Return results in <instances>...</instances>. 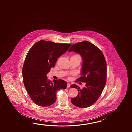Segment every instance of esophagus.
I'll return each instance as SVG.
<instances>
[{
	"instance_id": "34e87169",
	"label": "esophagus",
	"mask_w": 132,
	"mask_h": 132,
	"mask_svg": "<svg viewBox=\"0 0 132 132\" xmlns=\"http://www.w3.org/2000/svg\"><path fill=\"white\" fill-rule=\"evenodd\" d=\"M70 83H67V87H70Z\"/></svg>"
}]
</instances>
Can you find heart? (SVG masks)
I'll return each instance as SVG.
<instances>
[{
	"instance_id": "b5f03b06",
	"label": "heart",
	"mask_w": 132,
	"mask_h": 132,
	"mask_svg": "<svg viewBox=\"0 0 132 132\" xmlns=\"http://www.w3.org/2000/svg\"><path fill=\"white\" fill-rule=\"evenodd\" d=\"M79 56V55H74L73 56ZM73 56H72V57H73Z\"/></svg>"
}]
</instances>
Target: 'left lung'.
<instances>
[{"mask_svg":"<svg viewBox=\"0 0 132 132\" xmlns=\"http://www.w3.org/2000/svg\"><path fill=\"white\" fill-rule=\"evenodd\" d=\"M72 51L82 57L81 76L77 80L86 82V87L81 89L76 85H71V87L76 88L79 92L71 102L79 108H87L97 101L106 84V60L101 51L88 41L73 44L69 50V52Z\"/></svg>","mask_w":132,"mask_h":132,"instance_id":"obj_1","label":"left lung"}]
</instances>
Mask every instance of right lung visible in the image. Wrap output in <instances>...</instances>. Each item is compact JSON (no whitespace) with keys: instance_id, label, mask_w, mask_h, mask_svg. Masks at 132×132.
<instances>
[{"instance_id":"add662e5","label":"right lung","mask_w":132,"mask_h":132,"mask_svg":"<svg viewBox=\"0 0 132 132\" xmlns=\"http://www.w3.org/2000/svg\"><path fill=\"white\" fill-rule=\"evenodd\" d=\"M71 45L41 40L29 50L22 68L24 87L31 100L38 105L50 106L56 100V92L65 89L67 83L62 80H48L47 73L55 66L57 58Z\"/></svg>"}]
</instances>
